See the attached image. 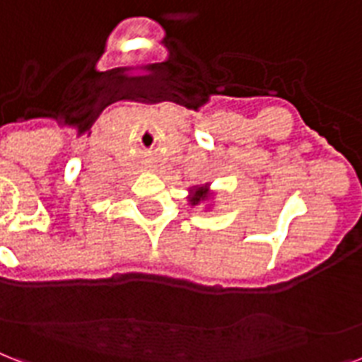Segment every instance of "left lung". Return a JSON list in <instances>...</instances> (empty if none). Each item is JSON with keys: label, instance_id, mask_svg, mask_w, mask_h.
I'll return each instance as SVG.
<instances>
[{"label": "left lung", "instance_id": "left-lung-1", "mask_svg": "<svg viewBox=\"0 0 362 362\" xmlns=\"http://www.w3.org/2000/svg\"><path fill=\"white\" fill-rule=\"evenodd\" d=\"M202 198H206V189H204V187H200V189L194 190V196L190 198V202H192V204H198Z\"/></svg>", "mask_w": 362, "mask_h": 362}]
</instances>
